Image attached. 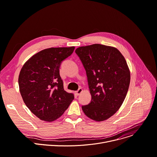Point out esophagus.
<instances>
[{
	"mask_svg": "<svg viewBox=\"0 0 157 157\" xmlns=\"http://www.w3.org/2000/svg\"><path fill=\"white\" fill-rule=\"evenodd\" d=\"M82 92V89L81 88H80L78 89V90H77V91H76V94L78 96V95H79Z\"/></svg>",
	"mask_w": 157,
	"mask_h": 157,
	"instance_id": "34e87169",
	"label": "esophagus"
}]
</instances>
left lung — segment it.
Returning a JSON list of instances; mask_svg holds the SVG:
<instances>
[{
    "label": "left lung",
    "instance_id": "1",
    "mask_svg": "<svg viewBox=\"0 0 157 157\" xmlns=\"http://www.w3.org/2000/svg\"><path fill=\"white\" fill-rule=\"evenodd\" d=\"M86 70L91 101L82 106L90 119L105 121L121 107L130 82V72L117 48L94 44L75 51Z\"/></svg>",
    "mask_w": 157,
    "mask_h": 157
}]
</instances>
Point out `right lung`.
I'll return each instance as SVG.
<instances>
[{
  "label": "right lung",
  "instance_id": "obj_1",
  "mask_svg": "<svg viewBox=\"0 0 157 157\" xmlns=\"http://www.w3.org/2000/svg\"><path fill=\"white\" fill-rule=\"evenodd\" d=\"M75 48L42 50L28 59L20 71L18 82L23 101L41 120L50 122L59 118L75 98L64 90L59 75L61 63Z\"/></svg>",
  "mask_w": 157,
  "mask_h": 157
}]
</instances>
